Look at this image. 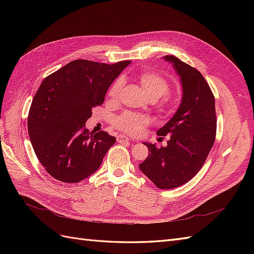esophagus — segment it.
<instances>
[{
  "mask_svg": "<svg viewBox=\"0 0 254 254\" xmlns=\"http://www.w3.org/2000/svg\"><path fill=\"white\" fill-rule=\"evenodd\" d=\"M117 140H118L119 143H124V142H128L129 141V137L123 135V134H120V135H118Z\"/></svg>",
  "mask_w": 254,
  "mask_h": 254,
  "instance_id": "1",
  "label": "esophagus"
}]
</instances>
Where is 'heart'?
I'll use <instances>...</instances> for the list:
<instances>
[{
	"mask_svg": "<svg viewBox=\"0 0 254 254\" xmlns=\"http://www.w3.org/2000/svg\"><path fill=\"white\" fill-rule=\"evenodd\" d=\"M136 79L140 82L148 97L155 101L153 104H155L157 112L160 114L166 113L171 103V98L167 94L171 89L168 81L162 75L149 70L137 73ZM124 83L125 81L122 77L115 79L109 89V96L111 98H118L123 90V87H124ZM147 125V118L142 114H136L132 112L122 113L113 121V126L115 128L130 135L140 134L143 131L144 127Z\"/></svg>",
	"mask_w": 254,
	"mask_h": 254,
	"instance_id": "obj_1",
	"label": "heart"
}]
</instances>
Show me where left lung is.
I'll return each mask as SVG.
<instances>
[{"label":"left lung","mask_w":254,"mask_h":254,"mask_svg":"<svg viewBox=\"0 0 254 254\" xmlns=\"http://www.w3.org/2000/svg\"><path fill=\"white\" fill-rule=\"evenodd\" d=\"M181 77L183 96L180 107L167 124L158 130L160 139L170 135L165 147L144 143L148 157L139 166L159 189L183 186L201 170L216 136V111L213 92L197 68L167 55Z\"/></svg>","instance_id":"8db88e82"}]
</instances>
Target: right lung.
Instances as JSON below:
<instances>
[{
	"mask_svg": "<svg viewBox=\"0 0 254 254\" xmlns=\"http://www.w3.org/2000/svg\"><path fill=\"white\" fill-rule=\"evenodd\" d=\"M129 64L77 59L44 78L30 105L27 127L36 156L53 178L77 183L101 166L115 137L106 131L93 134L86 122Z\"/></svg>",
	"mask_w": 254,
	"mask_h": 254,
	"instance_id": "right-lung-1",
	"label": "right lung"
}]
</instances>
